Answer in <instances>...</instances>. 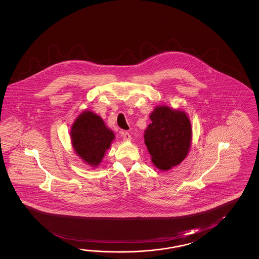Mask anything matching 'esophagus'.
<instances>
[{
    "instance_id": "34e87169",
    "label": "esophagus",
    "mask_w": 259,
    "mask_h": 259,
    "mask_svg": "<svg viewBox=\"0 0 259 259\" xmlns=\"http://www.w3.org/2000/svg\"><path fill=\"white\" fill-rule=\"evenodd\" d=\"M122 136H123V141H131V135L126 132H122Z\"/></svg>"
}]
</instances>
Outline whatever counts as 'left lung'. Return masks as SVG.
Listing matches in <instances>:
<instances>
[{
    "label": "left lung",
    "mask_w": 259,
    "mask_h": 259,
    "mask_svg": "<svg viewBox=\"0 0 259 259\" xmlns=\"http://www.w3.org/2000/svg\"><path fill=\"white\" fill-rule=\"evenodd\" d=\"M150 123L144 134V144L154 166L169 170L186 158L191 149L192 128L183 111L168 106H158L150 115Z\"/></svg>",
    "instance_id": "obj_1"
}]
</instances>
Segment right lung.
Wrapping results in <instances>:
<instances>
[{"mask_svg": "<svg viewBox=\"0 0 259 259\" xmlns=\"http://www.w3.org/2000/svg\"><path fill=\"white\" fill-rule=\"evenodd\" d=\"M99 115L85 110L78 115L70 129V139L76 155L87 164L97 168L115 139Z\"/></svg>", "mask_w": 259, "mask_h": 259, "instance_id": "add662e5", "label": "right lung"}]
</instances>
